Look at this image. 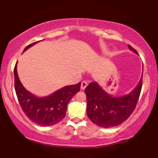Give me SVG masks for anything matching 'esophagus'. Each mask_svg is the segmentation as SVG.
<instances>
[{
  "instance_id": "1",
  "label": "esophagus",
  "mask_w": 158,
  "mask_h": 158,
  "mask_svg": "<svg viewBox=\"0 0 158 158\" xmlns=\"http://www.w3.org/2000/svg\"><path fill=\"white\" fill-rule=\"evenodd\" d=\"M86 86H87L86 81H82L81 84V89H85V88H86Z\"/></svg>"
}]
</instances>
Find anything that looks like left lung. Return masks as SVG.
<instances>
[{
    "mask_svg": "<svg viewBox=\"0 0 158 158\" xmlns=\"http://www.w3.org/2000/svg\"><path fill=\"white\" fill-rule=\"evenodd\" d=\"M129 49L138 55L129 45ZM141 78H143V75ZM142 89V79L129 94L113 97L96 82L90 83L85 89L86 94V112L88 118L100 127H117L128 119L135 110Z\"/></svg>",
    "mask_w": 158,
    "mask_h": 158,
    "instance_id": "obj_1",
    "label": "left lung"
}]
</instances>
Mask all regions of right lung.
<instances>
[{
  "instance_id": "obj_1",
  "label": "right lung",
  "mask_w": 158,
  "mask_h": 158,
  "mask_svg": "<svg viewBox=\"0 0 158 158\" xmlns=\"http://www.w3.org/2000/svg\"><path fill=\"white\" fill-rule=\"evenodd\" d=\"M36 41L28 45L23 50L34 46ZM15 89L23 112L31 121L42 127L55 125L66 115L69 102L80 91L81 82L60 89L46 97L38 98L27 91L22 85L17 72V63L14 68Z\"/></svg>"
}]
</instances>
